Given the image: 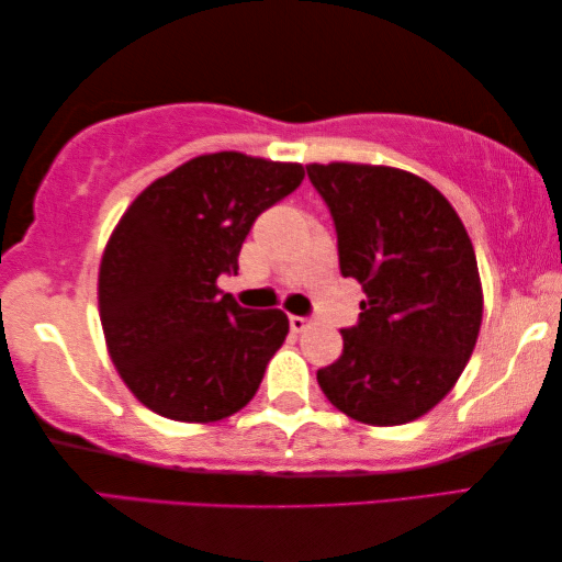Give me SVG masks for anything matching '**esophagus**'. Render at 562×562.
Listing matches in <instances>:
<instances>
[{
	"instance_id": "1",
	"label": "esophagus",
	"mask_w": 562,
	"mask_h": 562,
	"mask_svg": "<svg viewBox=\"0 0 562 562\" xmlns=\"http://www.w3.org/2000/svg\"><path fill=\"white\" fill-rule=\"evenodd\" d=\"M289 326H291L293 334H301V331H306L308 326H311V318H306V316H289Z\"/></svg>"
}]
</instances>
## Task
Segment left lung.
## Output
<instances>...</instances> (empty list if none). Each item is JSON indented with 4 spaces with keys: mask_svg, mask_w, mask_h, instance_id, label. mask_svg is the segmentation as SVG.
<instances>
[{
    "mask_svg": "<svg viewBox=\"0 0 562 562\" xmlns=\"http://www.w3.org/2000/svg\"><path fill=\"white\" fill-rule=\"evenodd\" d=\"M306 172L334 215L341 273L367 293L318 386L361 425H407L452 392L477 344L485 301L472 240L414 172L367 162H308Z\"/></svg>",
    "mask_w": 562,
    "mask_h": 562,
    "instance_id": "obj_1",
    "label": "left lung"
}]
</instances>
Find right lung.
<instances>
[{"mask_svg": "<svg viewBox=\"0 0 562 562\" xmlns=\"http://www.w3.org/2000/svg\"><path fill=\"white\" fill-rule=\"evenodd\" d=\"M301 180V162L205 153L153 180L112 228L102 334L120 379L155 414L209 425L254 400L289 316L240 308L215 281L238 271L254 221Z\"/></svg>", "mask_w": 562, "mask_h": 562, "instance_id": "right-lung-1", "label": "right lung"}]
</instances>
